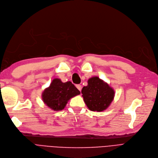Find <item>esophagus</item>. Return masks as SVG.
Listing matches in <instances>:
<instances>
[{"label": "esophagus", "mask_w": 158, "mask_h": 158, "mask_svg": "<svg viewBox=\"0 0 158 158\" xmlns=\"http://www.w3.org/2000/svg\"><path fill=\"white\" fill-rule=\"evenodd\" d=\"M76 87H77V89L80 91H81V86L80 85V84H78V85H76Z\"/></svg>", "instance_id": "esophagus-1"}]
</instances>
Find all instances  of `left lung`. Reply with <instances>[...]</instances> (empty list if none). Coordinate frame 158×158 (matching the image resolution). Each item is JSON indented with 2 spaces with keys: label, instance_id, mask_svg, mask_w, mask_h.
<instances>
[{
  "label": "left lung",
  "instance_id": "8db88e82",
  "mask_svg": "<svg viewBox=\"0 0 158 158\" xmlns=\"http://www.w3.org/2000/svg\"><path fill=\"white\" fill-rule=\"evenodd\" d=\"M81 94L87 108L93 111H102L108 108L115 97V91L97 77L89 78Z\"/></svg>",
  "mask_w": 158,
  "mask_h": 158
}]
</instances>
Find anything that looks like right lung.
Wrapping results in <instances>:
<instances>
[{
  "label": "right lung",
  "instance_id": "1",
  "mask_svg": "<svg viewBox=\"0 0 158 158\" xmlns=\"http://www.w3.org/2000/svg\"><path fill=\"white\" fill-rule=\"evenodd\" d=\"M80 94V91L71 81L64 83L60 79L54 78L43 92L42 100L50 109L60 111L65 108L69 100Z\"/></svg>",
  "mask_w": 158,
  "mask_h": 158
}]
</instances>
